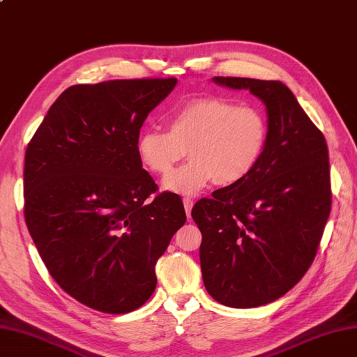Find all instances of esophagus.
<instances>
[{"instance_id":"34e87169","label":"esophagus","mask_w":357,"mask_h":357,"mask_svg":"<svg viewBox=\"0 0 357 357\" xmlns=\"http://www.w3.org/2000/svg\"><path fill=\"white\" fill-rule=\"evenodd\" d=\"M183 204H185V211H186L188 218H190V211H192V207H194V202H192V198L185 197V198H183Z\"/></svg>"}]
</instances>
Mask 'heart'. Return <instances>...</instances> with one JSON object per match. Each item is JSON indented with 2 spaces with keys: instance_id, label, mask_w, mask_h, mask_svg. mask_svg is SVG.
I'll return each mask as SVG.
<instances>
[{
  "instance_id": "1",
  "label": "heart",
  "mask_w": 357,
  "mask_h": 357,
  "mask_svg": "<svg viewBox=\"0 0 357 357\" xmlns=\"http://www.w3.org/2000/svg\"><path fill=\"white\" fill-rule=\"evenodd\" d=\"M167 130H144L136 153L146 169L167 176L188 151L190 162L163 180L165 189L185 195L212 181L224 188L242 183L262 162L269 141L262 109L222 97L181 104L168 113Z\"/></svg>"
}]
</instances>
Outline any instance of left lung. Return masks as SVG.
Instances as JSON below:
<instances>
[{
	"instance_id": "8db88e82",
	"label": "left lung",
	"mask_w": 357,
	"mask_h": 357,
	"mask_svg": "<svg viewBox=\"0 0 357 357\" xmlns=\"http://www.w3.org/2000/svg\"><path fill=\"white\" fill-rule=\"evenodd\" d=\"M212 80L250 91L268 113L269 141L259 167L192 208L207 292L224 306L257 307L292 289L314 262L332 208L328 150L282 82Z\"/></svg>"
}]
</instances>
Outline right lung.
Segmentation results:
<instances>
[{
    "label": "right lung",
    "mask_w": 357,
    "mask_h": 357,
    "mask_svg": "<svg viewBox=\"0 0 357 357\" xmlns=\"http://www.w3.org/2000/svg\"><path fill=\"white\" fill-rule=\"evenodd\" d=\"M177 78L109 80L68 88L31 137L24 216L48 273L66 294L104 314L149 300L155 264L186 213L158 194L136 141Z\"/></svg>",
    "instance_id": "right-lung-1"
}]
</instances>
